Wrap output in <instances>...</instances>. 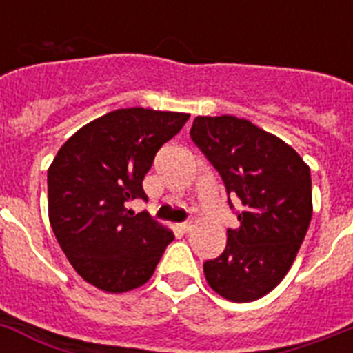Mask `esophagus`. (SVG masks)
<instances>
[{
	"label": "esophagus",
	"instance_id": "obj_1",
	"mask_svg": "<svg viewBox=\"0 0 353 353\" xmlns=\"http://www.w3.org/2000/svg\"><path fill=\"white\" fill-rule=\"evenodd\" d=\"M192 223H194L192 220H185V222H181L177 228H179L183 232H188L190 229H192Z\"/></svg>",
	"mask_w": 353,
	"mask_h": 353
}]
</instances>
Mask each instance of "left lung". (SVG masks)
Wrapping results in <instances>:
<instances>
[{
  "instance_id": "left-lung-1",
  "label": "left lung",
  "mask_w": 353,
  "mask_h": 353,
  "mask_svg": "<svg viewBox=\"0 0 353 353\" xmlns=\"http://www.w3.org/2000/svg\"><path fill=\"white\" fill-rule=\"evenodd\" d=\"M195 145L222 177L240 228L204 263L211 288L231 302H252L274 290L295 261L312 216L311 170L293 147L250 121L195 117Z\"/></svg>"
}]
</instances>
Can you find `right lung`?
Listing matches in <instances>:
<instances>
[{
	"label": "right lung",
	"instance_id": "add662e5",
	"mask_svg": "<svg viewBox=\"0 0 353 353\" xmlns=\"http://www.w3.org/2000/svg\"><path fill=\"white\" fill-rule=\"evenodd\" d=\"M188 113L122 108L76 131L48 170L49 222L78 275L108 293L145 284L172 231L128 202L143 199L156 152Z\"/></svg>",
	"mask_w": 353,
	"mask_h": 353
}]
</instances>
